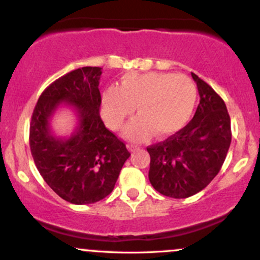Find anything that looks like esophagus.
I'll return each mask as SVG.
<instances>
[{
	"label": "esophagus",
	"mask_w": 260,
	"mask_h": 260,
	"mask_svg": "<svg viewBox=\"0 0 260 260\" xmlns=\"http://www.w3.org/2000/svg\"><path fill=\"white\" fill-rule=\"evenodd\" d=\"M127 148L129 152H135L136 149H138L140 147H138L137 145H132V143H129V145H127Z\"/></svg>",
	"instance_id": "1"
}]
</instances>
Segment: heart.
<instances>
[{"mask_svg": "<svg viewBox=\"0 0 260 260\" xmlns=\"http://www.w3.org/2000/svg\"><path fill=\"white\" fill-rule=\"evenodd\" d=\"M195 84L186 75L171 73H128L119 86H108L102 93L101 112L112 129H119L135 113L125 127L124 136L132 141H145L156 133L170 137L188 123L196 104Z\"/></svg>", "mask_w": 260, "mask_h": 260, "instance_id": "heart-1", "label": "heart"}]
</instances>
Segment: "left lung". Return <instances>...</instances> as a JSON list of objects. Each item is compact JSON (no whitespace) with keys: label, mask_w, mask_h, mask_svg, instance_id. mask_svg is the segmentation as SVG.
Here are the masks:
<instances>
[{"label":"left lung","mask_w":260,"mask_h":260,"mask_svg":"<svg viewBox=\"0 0 260 260\" xmlns=\"http://www.w3.org/2000/svg\"><path fill=\"white\" fill-rule=\"evenodd\" d=\"M191 75L200 95L193 118L179 133L147 148L149 182L159 193L174 199L204 190L219 174L232 142L224 101L198 75Z\"/></svg>","instance_id":"8db88e82"}]
</instances>
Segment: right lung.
Here are the masks:
<instances>
[{
	"instance_id": "right-lung-1",
	"label": "right lung",
	"mask_w": 260,
	"mask_h": 260,
	"mask_svg": "<svg viewBox=\"0 0 260 260\" xmlns=\"http://www.w3.org/2000/svg\"><path fill=\"white\" fill-rule=\"evenodd\" d=\"M101 75L102 68L84 67L59 78L41 94L31 118L30 148L39 172L60 198L75 205L108 196L131 156L99 115ZM61 104L70 105L78 119L67 138L51 128Z\"/></svg>"
}]
</instances>
